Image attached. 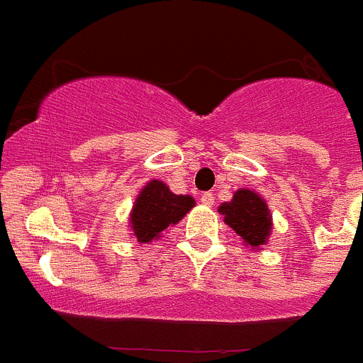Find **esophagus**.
Segmentation results:
<instances>
[{"label":"esophagus","mask_w":363,"mask_h":363,"mask_svg":"<svg viewBox=\"0 0 363 363\" xmlns=\"http://www.w3.org/2000/svg\"><path fill=\"white\" fill-rule=\"evenodd\" d=\"M201 203H203L205 206H212L214 205V196H212L210 191H205V194L201 196Z\"/></svg>","instance_id":"obj_1"}]
</instances>
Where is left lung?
<instances>
[{
	"mask_svg": "<svg viewBox=\"0 0 363 363\" xmlns=\"http://www.w3.org/2000/svg\"><path fill=\"white\" fill-rule=\"evenodd\" d=\"M218 212L223 216L225 223L242 238L243 245L251 249L267 245L273 230V218L260 194L249 188H240L234 191L233 199L218 206Z\"/></svg>",
	"mask_w": 363,
	"mask_h": 363,
	"instance_id": "obj_1",
	"label": "left lung"
}]
</instances>
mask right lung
Here are the masks:
<instances>
[{"label":"right lung","instance_id":"1","mask_svg":"<svg viewBox=\"0 0 363 363\" xmlns=\"http://www.w3.org/2000/svg\"><path fill=\"white\" fill-rule=\"evenodd\" d=\"M196 206L191 196H177L166 182L149 181L136 196L129 214L130 236L136 242L151 243L160 238L167 227H173Z\"/></svg>","mask_w":363,"mask_h":363}]
</instances>
